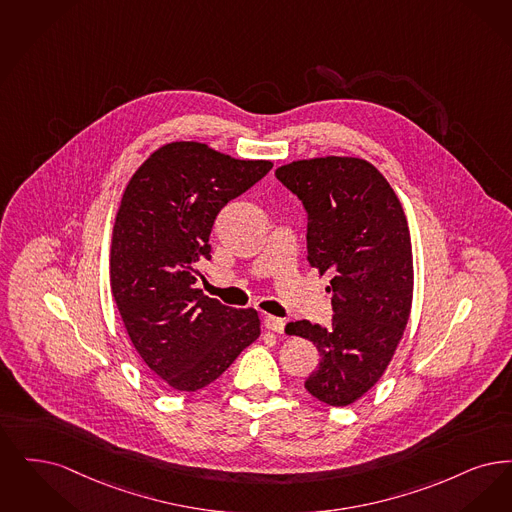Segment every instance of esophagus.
<instances>
[{
  "label": "esophagus",
  "mask_w": 512,
  "mask_h": 512,
  "mask_svg": "<svg viewBox=\"0 0 512 512\" xmlns=\"http://www.w3.org/2000/svg\"><path fill=\"white\" fill-rule=\"evenodd\" d=\"M264 325L273 333H283L285 331V319L283 317H275V315H266L264 317Z\"/></svg>",
  "instance_id": "obj_1"
}]
</instances>
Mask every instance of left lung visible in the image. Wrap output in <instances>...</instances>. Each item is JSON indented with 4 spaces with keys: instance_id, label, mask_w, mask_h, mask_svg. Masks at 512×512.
<instances>
[{
    "instance_id": "1",
    "label": "left lung",
    "mask_w": 512,
    "mask_h": 512,
    "mask_svg": "<svg viewBox=\"0 0 512 512\" xmlns=\"http://www.w3.org/2000/svg\"><path fill=\"white\" fill-rule=\"evenodd\" d=\"M308 214V262L331 273L329 327L292 321L287 334L312 340L319 367L306 390L344 407L377 384L405 331L413 300L409 227L394 189L361 158L325 156L275 170Z\"/></svg>"
}]
</instances>
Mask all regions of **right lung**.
Returning <instances> with one entry per match:
<instances>
[{
  "label": "right lung",
  "instance_id": "add662e5",
  "mask_svg": "<svg viewBox=\"0 0 512 512\" xmlns=\"http://www.w3.org/2000/svg\"><path fill=\"white\" fill-rule=\"evenodd\" d=\"M273 168L204 143L160 147L135 172L112 229L111 290L137 354L179 392L208 386L260 336L252 308L204 296L210 233L223 206Z\"/></svg>",
  "mask_w": 512,
  "mask_h": 512
}]
</instances>
